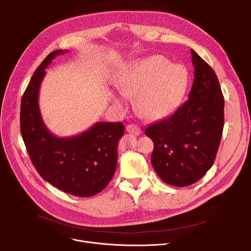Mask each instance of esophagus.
Segmentation results:
<instances>
[{"instance_id":"1","label":"esophagus","mask_w":251,"mask_h":251,"mask_svg":"<svg viewBox=\"0 0 251 251\" xmlns=\"http://www.w3.org/2000/svg\"><path fill=\"white\" fill-rule=\"evenodd\" d=\"M126 130H127L128 133H131V134H133V135H139V134L141 133L140 128H139L138 126L134 125V124H129V125H127Z\"/></svg>"}]
</instances>
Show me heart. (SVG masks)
<instances>
[{
    "mask_svg": "<svg viewBox=\"0 0 251 251\" xmlns=\"http://www.w3.org/2000/svg\"><path fill=\"white\" fill-rule=\"evenodd\" d=\"M187 72L180 65H170L163 56L134 62L120 74L117 87L125 96H137L136 108L148 120L172 113L185 95ZM116 103H121L115 100Z\"/></svg>",
    "mask_w": 251,
    "mask_h": 251,
    "instance_id": "b5f03b06",
    "label": "heart"
}]
</instances>
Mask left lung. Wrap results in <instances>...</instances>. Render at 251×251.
Wrapping results in <instances>:
<instances>
[{"instance_id":"8db88e82","label":"left lung","mask_w":251,"mask_h":251,"mask_svg":"<svg viewBox=\"0 0 251 251\" xmlns=\"http://www.w3.org/2000/svg\"><path fill=\"white\" fill-rule=\"evenodd\" d=\"M194 80L188 100L146 129L151 165L167 184L189 186L212 168L224 128V97L213 68L191 50Z\"/></svg>"}]
</instances>
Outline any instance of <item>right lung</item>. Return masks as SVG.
<instances>
[{
    "instance_id": "obj_1",
    "label": "right lung",
    "mask_w": 251,
    "mask_h": 251,
    "mask_svg": "<svg viewBox=\"0 0 251 251\" xmlns=\"http://www.w3.org/2000/svg\"><path fill=\"white\" fill-rule=\"evenodd\" d=\"M65 51L50 52L33 73L21 100L20 130L30 160L44 180L66 193L89 197L105 188L115 174L124 125L98 122L72 137L50 132L38 107L39 86L46 68Z\"/></svg>"
}]
</instances>
